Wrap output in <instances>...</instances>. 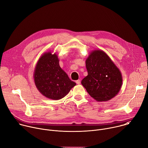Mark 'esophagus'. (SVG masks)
Listing matches in <instances>:
<instances>
[{"mask_svg": "<svg viewBox=\"0 0 148 148\" xmlns=\"http://www.w3.org/2000/svg\"><path fill=\"white\" fill-rule=\"evenodd\" d=\"M75 82H76V84H80V79H78V80L75 81Z\"/></svg>", "mask_w": 148, "mask_h": 148, "instance_id": "34e87169", "label": "esophagus"}]
</instances>
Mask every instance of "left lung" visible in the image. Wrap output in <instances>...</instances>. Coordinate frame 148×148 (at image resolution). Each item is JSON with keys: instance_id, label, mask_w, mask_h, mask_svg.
I'll return each instance as SVG.
<instances>
[{"instance_id": "left-lung-1", "label": "left lung", "mask_w": 148, "mask_h": 148, "mask_svg": "<svg viewBox=\"0 0 148 148\" xmlns=\"http://www.w3.org/2000/svg\"><path fill=\"white\" fill-rule=\"evenodd\" d=\"M86 64L88 75L81 84L90 95L99 102L115 97L122 85V77L110 57L101 50H94L90 52Z\"/></svg>"}]
</instances>
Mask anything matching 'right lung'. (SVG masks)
Instances as JSON below:
<instances>
[{
    "label": "right lung",
    "instance_id": "add662e5",
    "mask_svg": "<svg viewBox=\"0 0 148 148\" xmlns=\"http://www.w3.org/2000/svg\"><path fill=\"white\" fill-rule=\"evenodd\" d=\"M34 81L38 91L47 98H64L76 83L72 81L59 65L56 53H45L40 57L34 71Z\"/></svg>",
    "mask_w": 148,
    "mask_h": 148
}]
</instances>
